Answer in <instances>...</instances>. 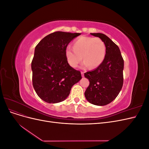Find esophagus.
<instances>
[{
	"instance_id": "34e87169",
	"label": "esophagus",
	"mask_w": 149,
	"mask_h": 149,
	"mask_svg": "<svg viewBox=\"0 0 149 149\" xmlns=\"http://www.w3.org/2000/svg\"><path fill=\"white\" fill-rule=\"evenodd\" d=\"M81 75H82L83 77H84V72L81 71Z\"/></svg>"
}]
</instances>
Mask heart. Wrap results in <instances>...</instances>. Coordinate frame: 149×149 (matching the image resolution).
<instances>
[{
  "label": "heart",
  "instance_id": "heart-1",
  "mask_svg": "<svg viewBox=\"0 0 149 149\" xmlns=\"http://www.w3.org/2000/svg\"><path fill=\"white\" fill-rule=\"evenodd\" d=\"M65 54L68 62L72 67L77 66L83 58L84 67L95 68L104 60L106 45L100 38L80 37L74 41L73 49L66 48Z\"/></svg>",
  "mask_w": 149,
  "mask_h": 149
}]
</instances>
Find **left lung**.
I'll list each match as a JSON object with an SVG mask.
<instances>
[{"label": "left lung", "mask_w": 149, "mask_h": 149, "mask_svg": "<svg viewBox=\"0 0 149 149\" xmlns=\"http://www.w3.org/2000/svg\"><path fill=\"white\" fill-rule=\"evenodd\" d=\"M91 34L104 42L106 55L97 68L84 73L89 81L84 96L93 104L105 106L115 100L123 88L124 60L118 46L106 35Z\"/></svg>", "instance_id": "1"}]
</instances>
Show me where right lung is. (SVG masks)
I'll return each instance as SVG.
<instances>
[{"label":"right lung","mask_w":149,"mask_h":149,"mask_svg":"<svg viewBox=\"0 0 149 149\" xmlns=\"http://www.w3.org/2000/svg\"><path fill=\"white\" fill-rule=\"evenodd\" d=\"M79 33L55 31L44 37L35 49L31 61L32 84L40 98L48 103L66 100L73 86L82 78L66 57L68 45Z\"/></svg>","instance_id":"obj_1"}]
</instances>
